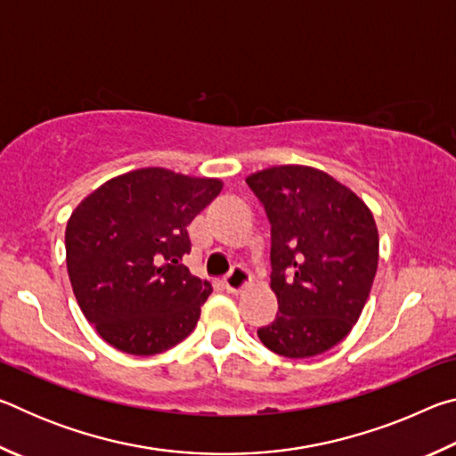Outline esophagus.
<instances>
[{"instance_id":"esophagus-1","label":"esophagus","mask_w":456,"mask_h":456,"mask_svg":"<svg viewBox=\"0 0 456 456\" xmlns=\"http://www.w3.org/2000/svg\"><path fill=\"white\" fill-rule=\"evenodd\" d=\"M249 283H251V275L243 267L231 269V273L225 277V281H223V285H225V289L229 293H241Z\"/></svg>"}]
</instances>
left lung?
Segmentation results:
<instances>
[{
    "mask_svg": "<svg viewBox=\"0 0 456 456\" xmlns=\"http://www.w3.org/2000/svg\"><path fill=\"white\" fill-rule=\"evenodd\" d=\"M245 181L272 225V289L280 304L257 336L280 356H318L350 334L372 289V213L356 192L312 167H272Z\"/></svg>",
    "mask_w": 456,
    "mask_h": 456,
    "instance_id": "left-lung-1",
    "label": "left lung"
}]
</instances>
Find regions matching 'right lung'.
I'll list each match as a JSON object with an SVG mask.
<instances>
[{"label":"right lung","instance_id":"1","mask_svg":"<svg viewBox=\"0 0 456 456\" xmlns=\"http://www.w3.org/2000/svg\"><path fill=\"white\" fill-rule=\"evenodd\" d=\"M219 179L149 167L114 176L76 207L66 225V265L82 314L100 338L152 356L195 330L213 291L181 261L187 225L219 195Z\"/></svg>","mask_w":456,"mask_h":456}]
</instances>
